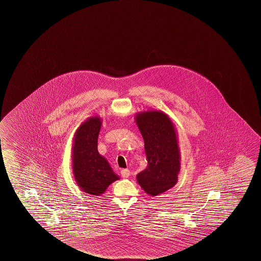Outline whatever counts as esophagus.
<instances>
[{
  "label": "esophagus",
  "instance_id": "obj_1",
  "mask_svg": "<svg viewBox=\"0 0 261 261\" xmlns=\"http://www.w3.org/2000/svg\"><path fill=\"white\" fill-rule=\"evenodd\" d=\"M131 174V172L128 169H123V170H121V175H122V177H124V178H127L129 177V175Z\"/></svg>",
  "mask_w": 261,
  "mask_h": 261
}]
</instances>
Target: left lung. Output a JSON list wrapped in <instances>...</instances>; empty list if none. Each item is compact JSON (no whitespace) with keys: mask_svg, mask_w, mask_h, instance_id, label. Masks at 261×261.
Masks as SVG:
<instances>
[{"mask_svg":"<svg viewBox=\"0 0 261 261\" xmlns=\"http://www.w3.org/2000/svg\"><path fill=\"white\" fill-rule=\"evenodd\" d=\"M145 142L147 166L137 175V183L151 197L173 188L180 171L176 130L169 116L158 110L138 112L135 116Z\"/></svg>","mask_w":261,"mask_h":261,"instance_id":"8db88e82","label":"left lung"}]
</instances>
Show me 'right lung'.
I'll use <instances>...</instances> for the list:
<instances>
[{
    "mask_svg": "<svg viewBox=\"0 0 261 261\" xmlns=\"http://www.w3.org/2000/svg\"><path fill=\"white\" fill-rule=\"evenodd\" d=\"M101 125L100 116H91L76 129L73 139L72 162L74 180L84 192L92 196H101L113 182L120 178L97 150Z\"/></svg>",
    "mask_w": 261,
    "mask_h": 261,
    "instance_id": "add662e5",
    "label": "right lung"
}]
</instances>
